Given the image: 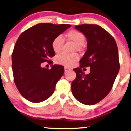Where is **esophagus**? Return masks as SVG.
Returning <instances> with one entry per match:
<instances>
[{"label": "esophagus", "instance_id": "1", "mask_svg": "<svg viewBox=\"0 0 131 131\" xmlns=\"http://www.w3.org/2000/svg\"><path fill=\"white\" fill-rule=\"evenodd\" d=\"M70 69L69 67H64V70H65V71H69L70 70Z\"/></svg>", "mask_w": 131, "mask_h": 131}]
</instances>
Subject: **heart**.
I'll return each instance as SVG.
<instances>
[{"mask_svg":"<svg viewBox=\"0 0 131 131\" xmlns=\"http://www.w3.org/2000/svg\"><path fill=\"white\" fill-rule=\"evenodd\" d=\"M67 40L74 42V51H81L83 49V43L85 37L82 32L76 30H71L68 31L65 35ZM64 44V39L61 36H57L52 42V48L55 52L58 53L61 50ZM79 60V55L76 53H66L62 52L55 58L57 64L66 66H70Z\"/></svg>","mask_w":131,"mask_h":131,"instance_id":"1","label":"heart"}]
</instances>
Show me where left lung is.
Segmentation results:
<instances>
[{
    "label": "left lung",
    "instance_id": "obj_1",
    "mask_svg": "<svg viewBox=\"0 0 131 131\" xmlns=\"http://www.w3.org/2000/svg\"><path fill=\"white\" fill-rule=\"evenodd\" d=\"M75 28L87 39V50L80 60V67L73 69L76 78L71 83L74 98L83 104L94 105L110 92L119 71L117 44L113 37L101 26L82 24ZM90 67L85 75L81 70Z\"/></svg>",
    "mask_w": 131,
    "mask_h": 131
}]
</instances>
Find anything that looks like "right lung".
Listing matches in <instances>:
<instances>
[{
    "instance_id": "right-lung-1",
    "label": "right lung",
    "mask_w": 131,
    "mask_h": 131,
    "mask_svg": "<svg viewBox=\"0 0 131 131\" xmlns=\"http://www.w3.org/2000/svg\"><path fill=\"white\" fill-rule=\"evenodd\" d=\"M70 24L40 23L23 32L12 53L14 80L23 97L32 103H40L49 98L64 72L61 65L51 69L41 67V64H52L50 58L55 55L52 42L68 29Z\"/></svg>"
}]
</instances>
